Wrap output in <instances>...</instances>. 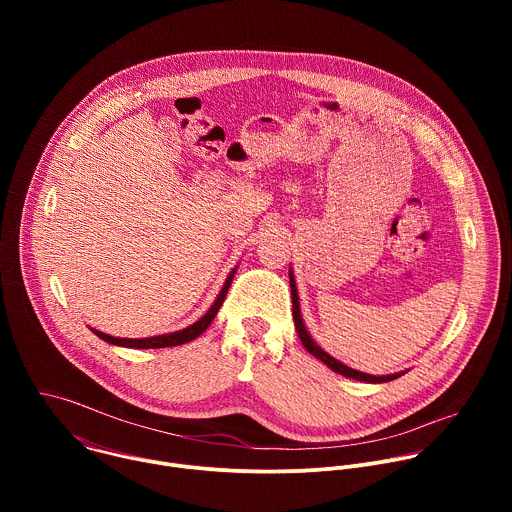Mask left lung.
<instances>
[{
    "mask_svg": "<svg viewBox=\"0 0 512 512\" xmlns=\"http://www.w3.org/2000/svg\"><path fill=\"white\" fill-rule=\"evenodd\" d=\"M289 285H291V310H294V322H296V330H298V336L302 340V344L306 346V350L310 354H314L316 358H320L328 369H332L334 373L338 375H344L348 379H356V381H364V383H387V381H395L399 379L403 373H397V375H389V377H373V375H364L360 371H354L350 367H346V364H342L340 360L332 358L330 354H326L314 340L312 336L308 334L306 326H304V320H302V314H300V302H298V289H296V281H294V275H291L289 271Z\"/></svg>",
    "mask_w": 512,
    "mask_h": 512,
    "instance_id": "8db88e82",
    "label": "left lung"
}]
</instances>
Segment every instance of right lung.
<instances>
[{"instance_id": "add662e5", "label": "right lung", "mask_w": 512, "mask_h": 512, "mask_svg": "<svg viewBox=\"0 0 512 512\" xmlns=\"http://www.w3.org/2000/svg\"><path fill=\"white\" fill-rule=\"evenodd\" d=\"M233 277H235V271H231V275L227 277V281H225V285H223V289H221V294H218V298L214 300V304L210 306V310H208L198 322H194L192 326H188V328H184V330H180V332L162 334V336H152V338H115V336L103 334V332H99V330H93V332H95L101 340H105V342H109V344L127 346V348H166V346H180V344H184V342H190V340L198 338V336L210 326V322L214 320L218 308L223 306V302H225V298H227V291H229V287H231Z\"/></svg>"}]
</instances>
